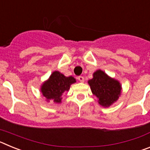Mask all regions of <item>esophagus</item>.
Segmentation results:
<instances>
[{"label": "esophagus", "mask_w": 150, "mask_h": 150, "mask_svg": "<svg viewBox=\"0 0 150 150\" xmlns=\"http://www.w3.org/2000/svg\"><path fill=\"white\" fill-rule=\"evenodd\" d=\"M77 79L78 80H79V82H81V83H83V82H84V77H83V76H79Z\"/></svg>", "instance_id": "esophagus-1"}]
</instances>
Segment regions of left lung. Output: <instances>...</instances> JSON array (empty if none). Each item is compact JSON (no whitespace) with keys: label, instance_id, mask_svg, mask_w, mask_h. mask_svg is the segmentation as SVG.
Instances as JSON below:
<instances>
[{"label":"left lung","instance_id":"obj_1","mask_svg":"<svg viewBox=\"0 0 150 150\" xmlns=\"http://www.w3.org/2000/svg\"><path fill=\"white\" fill-rule=\"evenodd\" d=\"M91 92L98 97V103L103 107H109L117 100L121 94V85L109 77L104 71L98 70L94 73L93 78L88 80Z\"/></svg>","mask_w":150,"mask_h":150}]
</instances>
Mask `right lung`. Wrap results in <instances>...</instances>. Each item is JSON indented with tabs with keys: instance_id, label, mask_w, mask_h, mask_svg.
<instances>
[{
	"instance_id": "add662e5",
	"label": "right lung",
	"mask_w": 150,
	"mask_h": 150,
	"mask_svg": "<svg viewBox=\"0 0 150 150\" xmlns=\"http://www.w3.org/2000/svg\"><path fill=\"white\" fill-rule=\"evenodd\" d=\"M76 82L73 76L66 77L59 71L52 74L50 79L41 87V91L47 100H53L55 103L62 101V95L65 91H68L71 85Z\"/></svg>"
}]
</instances>
